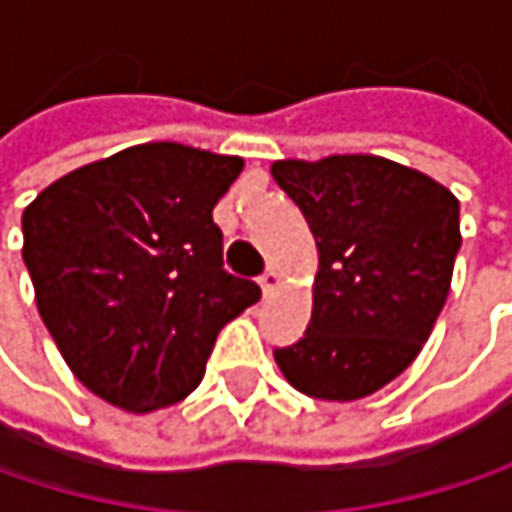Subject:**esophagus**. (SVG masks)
<instances>
[{
	"mask_svg": "<svg viewBox=\"0 0 512 512\" xmlns=\"http://www.w3.org/2000/svg\"><path fill=\"white\" fill-rule=\"evenodd\" d=\"M281 281H284V278H281L278 269H266V272L260 275V290H263V296H272V293L281 287Z\"/></svg>",
	"mask_w": 512,
	"mask_h": 512,
	"instance_id": "34e87169",
	"label": "esophagus"
}]
</instances>
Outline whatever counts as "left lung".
Segmentation results:
<instances>
[{
  "label": "left lung",
  "instance_id": "8db88e82",
  "mask_svg": "<svg viewBox=\"0 0 512 512\" xmlns=\"http://www.w3.org/2000/svg\"><path fill=\"white\" fill-rule=\"evenodd\" d=\"M317 243L305 338L275 350L284 379L350 403L400 376L427 344L460 252V201L418 168L373 154L272 162Z\"/></svg>",
  "mask_w": 512,
  "mask_h": 512
}]
</instances>
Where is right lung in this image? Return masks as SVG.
I'll use <instances>...</instances> for the list:
<instances>
[{
    "label": "right lung",
    "mask_w": 512,
    "mask_h": 512,
    "mask_svg": "<svg viewBox=\"0 0 512 512\" xmlns=\"http://www.w3.org/2000/svg\"><path fill=\"white\" fill-rule=\"evenodd\" d=\"M240 156L133 145L50 183L23 210V260L73 376L124 412L189 397L216 335L260 299L222 266L213 207Z\"/></svg>",
    "instance_id": "obj_1"
}]
</instances>
